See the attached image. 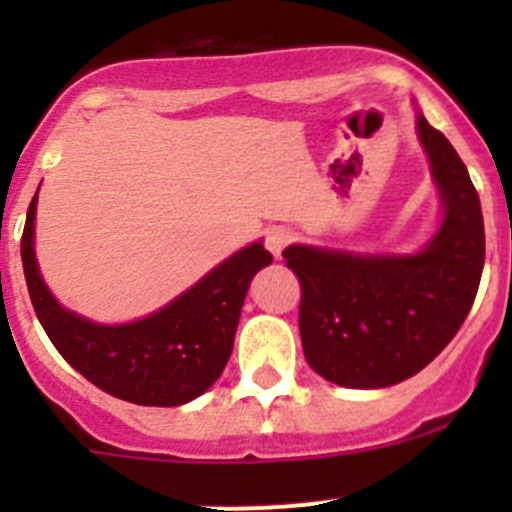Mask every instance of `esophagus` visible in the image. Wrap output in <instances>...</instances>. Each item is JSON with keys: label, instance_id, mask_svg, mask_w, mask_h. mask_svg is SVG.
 Masks as SVG:
<instances>
[{"label": "esophagus", "instance_id": "obj_1", "mask_svg": "<svg viewBox=\"0 0 512 512\" xmlns=\"http://www.w3.org/2000/svg\"><path fill=\"white\" fill-rule=\"evenodd\" d=\"M289 240H292V235H289L287 227L275 225V227H270V230H267L265 245H267V250L272 252V255L282 257V250H285V247L289 245Z\"/></svg>", "mask_w": 512, "mask_h": 512}]
</instances>
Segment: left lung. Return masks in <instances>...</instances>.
<instances>
[{
  "mask_svg": "<svg viewBox=\"0 0 512 512\" xmlns=\"http://www.w3.org/2000/svg\"><path fill=\"white\" fill-rule=\"evenodd\" d=\"M416 136L441 200L436 232L421 250L294 242L282 252L302 282L304 359L347 389H384L431 364L466 322L483 275V213L468 168L418 108Z\"/></svg>",
  "mask_w": 512,
  "mask_h": 512,
  "instance_id": "8db88e82",
  "label": "left lung"
}]
</instances>
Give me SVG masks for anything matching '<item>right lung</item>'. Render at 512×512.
Here are the masks:
<instances>
[{"label": "right lung", "instance_id": "obj_1", "mask_svg": "<svg viewBox=\"0 0 512 512\" xmlns=\"http://www.w3.org/2000/svg\"><path fill=\"white\" fill-rule=\"evenodd\" d=\"M36 190L22 235V265L41 327L59 354L116 399L138 406H183L223 374L252 277L272 262L262 240L215 265L165 307L121 324L94 322L51 294L36 262Z\"/></svg>", "mask_w": 512, "mask_h": 512}]
</instances>
